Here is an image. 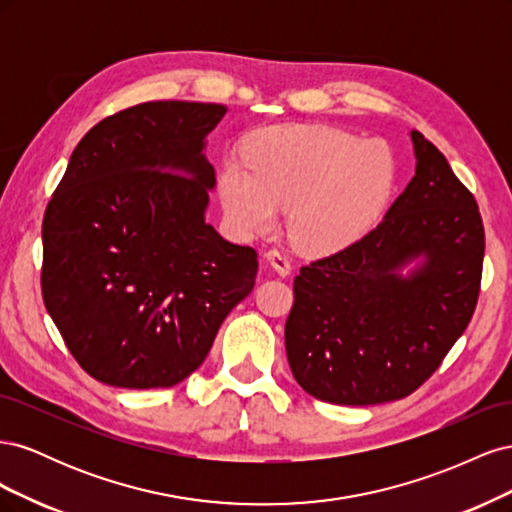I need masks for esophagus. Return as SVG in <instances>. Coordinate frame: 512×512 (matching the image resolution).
Masks as SVG:
<instances>
[{
	"label": "esophagus",
	"mask_w": 512,
	"mask_h": 512,
	"mask_svg": "<svg viewBox=\"0 0 512 512\" xmlns=\"http://www.w3.org/2000/svg\"><path fill=\"white\" fill-rule=\"evenodd\" d=\"M267 260L271 262V267L280 275H288L292 271V260H290L286 250H271L267 254Z\"/></svg>",
	"instance_id": "esophagus-1"
}]
</instances>
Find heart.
<instances>
[{
  "label": "heart",
  "instance_id": "b5f03b06",
  "mask_svg": "<svg viewBox=\"0 0 512 512\" xmlns=\"http://www.w3.org/2000/svg\"><path fill=\"white\" fill-rule=\"evenodd\" d=\"M247 164L220 173L228 220L245 235H269L290 211V237L307 252H333L380 220L395 190L397 162L382 141L301 123L267 128L245 147Z\"/></svg>",
  "mask_w": 512,
  "mask_h": 512
}]
</instances>
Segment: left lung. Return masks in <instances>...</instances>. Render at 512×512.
Wrapping results in <instances>:
<instances>
[{
	"instance_id": "8db88e82",
	"label": "left lung",
	"mask_w": 512,
	"mask_h": 512,
	"mask_svg": "<svg viewBox=\"0 0 512 512\" xmlns=\"http://www.w3.org/2000/svg\"><path fill=\"white\" fill-rule=\"evenodd\" d=\"M416 175L359 241L294 277L286 354L303 391L339 406L404 399L468 329L483 277L476 198L412 130ZM423 253L410 278L396 271Z\"/></svg>"
}]
</instances>
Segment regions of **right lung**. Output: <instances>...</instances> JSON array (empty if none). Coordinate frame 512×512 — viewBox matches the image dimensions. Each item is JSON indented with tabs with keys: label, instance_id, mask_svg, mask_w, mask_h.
<instances>
[{
	"label": "right lung",
	"instance_id": "add662e5",
	"mask_svg": "<svg viewBox=\"0 0 512 512\" xmlns=\"http://www.w3.org/2000/svg\"><path fill=\"white\" fill-rule=\"evenodd\" d=\"M222 104L143 102L72 151L42 222V299L91 378L166 389L203 365L254 288L258 252L205 222Z\"/></svg>",
	"mask_w": 512,
	"mask_h": 512
}]
</instances>
